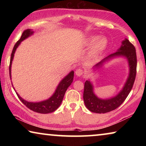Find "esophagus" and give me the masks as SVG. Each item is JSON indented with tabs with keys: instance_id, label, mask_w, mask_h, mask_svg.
Returning a JSON list of instances; mask_svg holds the SVG:
<instances>
[{
	"instance_id": "obj_1",
	"label": "esophagus",
	"mask_w": 146,
	"mask_h": 146,
	"mask_svg": "<svg viewBox=\"0 0 146 146\" xmlns=\"http://www.w3.org/2000/svg\"><path fill=\"white\" fill-rule=\"evenodd\" d=\"M83 74H84V71L80 68L77 69L76 70V74L78 76H81Z\"/></svg>"
}]
</instances>
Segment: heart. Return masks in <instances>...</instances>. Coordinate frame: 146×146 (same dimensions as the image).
<instances>
[{
	"label": "heart",
	"instance_id": "obj_1",
	"mask_svg": "<svg viewBox=\"0 0 146 146\" xmlns=\"http://www.w3.org/2000/svg\"><path fill=\"white\" fill-rule=\"evenodd\" d=\"M95 43L92 49V54H98L102 52L106 48L108 45V40L105 37H101L98 38V36H92L88 40L90 45Z\"/></svg>",
	"mask_w": 146,
	"mask_h": 146
}]
</instances>
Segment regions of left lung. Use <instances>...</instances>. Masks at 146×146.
Masks as SVG:
<instances>
[{
  "instance_id": "obj_1",
  "label": "left lung",
  "mask_w": 146,
  "mask_h": 146,
  "mask_svg": "<svg viewBox=\"0 0 146 146\" xmlns=\"http://www.w3.org/2000/svg\"><path fill=\"white\" fill-rule=\"evenodd\" d=\"M123 56L127 58L129 62V74L127 80L123 86L122 90L116 96L110 99H100L94 94L93 92V86L90 82L86 80L84 83L83 98L86 106L92 112L97 113H104L114 110L122 104L130 92L134 83L136 76L137 56L135 48L132 44L127 39L122 42V45L116 52L111 54L100 62L95 66L96 68L100 67L106 60L111 58Z\"/></svg>"
}]
</instances>
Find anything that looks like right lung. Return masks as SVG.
I'll use <instances>...</instances> for the list:
<instances>
[{"label":"right lung","instance_id":"1","mask_svg":"<svg viewBox=\"0 0 146 146\" xmlns=\"http://www.w3.org/2000/svg\"><path fill=\"white\" fill-rule=\"evenodd\" d=\"M33 32L32 31L31 29H27L23 33L21 38L17 42V43L15 44L14 46V48L13 49L11 53V60H10V65H9V74H10V78H11V65H12V62H13L14 54L16 51L17 48L19 46V45L21 44V42L27 38L33 35ZM73 78H74V72L72 71L62 80L60 84L58 86L55 92L52 96L49 99L40 102H29L25 100L22 98L17 93V94L19 97L22 102L27 106L28 108H29L31 110H33L35 112L40 113H48L54 111L60 106L62 100L64 96V94L66 93V91L68 89L70 84L73 81Z\"/></svg>","mask_w":146,"mask_h":146}]
</instances>
